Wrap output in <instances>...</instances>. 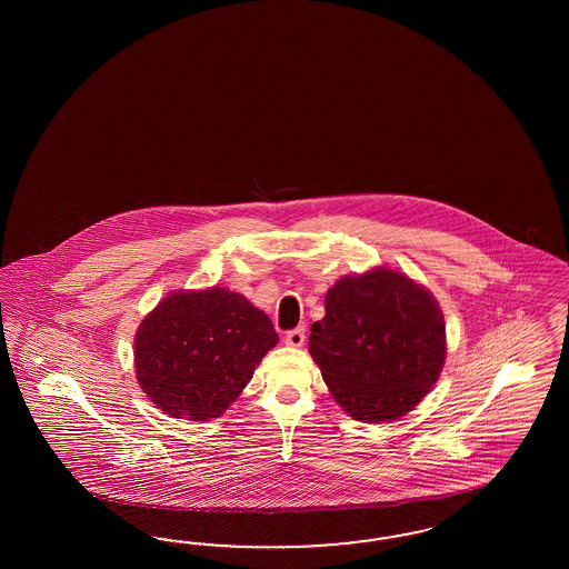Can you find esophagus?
<instances>
[{"mask_svg":"<svg viewBox=\"0 0 569 569\" xmlns=\"http://www.w3.org/2000/svg\"><path fill=\"white\" fill-rule=\"evenodd\" d=\"M286 345L292 346V348H300L305 345V329L296 328L292 331L286 333Z\"/></svg>","mask_w":569,"mask_h":569,"instance_id":"obj_1","label":"esophagus"}]
</instances>
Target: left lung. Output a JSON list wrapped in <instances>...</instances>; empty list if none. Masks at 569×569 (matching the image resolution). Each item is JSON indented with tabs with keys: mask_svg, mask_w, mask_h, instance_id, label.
Masks as SVG:
<instances>
[{
	"mask_svg": "<svg viewBox=\"0 0 569 569\" xmlns=\"http://www.w3.org/2000/svg\"><path fill=\"white\" fill-rule=\"evenodd\" d=\"M309 352L333 400L357 421H397L430 392L447 359L433 293L390 267L338 279Z\"/></svg>",
	"mask_w": 569,
	"mask_h": 569,
	"instance_id": "obj_1",
	"label": "left lung"
}]
</instances>
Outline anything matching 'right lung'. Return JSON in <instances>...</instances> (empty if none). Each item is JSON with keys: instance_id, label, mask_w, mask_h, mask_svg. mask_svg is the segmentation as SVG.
<instances>
[{"instance_id": "obj_1", "label": "right lung", "mask_w": 569, "mask_h": 569, "mask_svg": "<svg viewBox=\"0 0 569 569\" xmlns=\"http://www.w3.org/2000/svg\"><path fill=\"white\" fill-rule=\"evenodd\" d=\"M277 342L271 319L243 293L177 290L139 323L136 376L162 413L208 421L236 402Z\"/></svg>"}]
</instances>
